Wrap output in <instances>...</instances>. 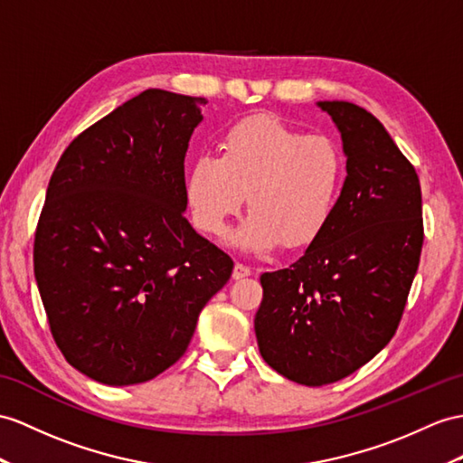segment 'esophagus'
Instances as JSON below:
<instances>
[{
    "label": "esophagus",
    "instance_id": "1",
    "mask_svg": "<svg viewBox=\"0 0 463 463\" xmlns=\"http://www.w3.org/2000/svg\"><path fill=\"white\" fill-rule=\"evenodd\" d=\"M251 275V269L247 267V265H243V263H235V267H233V279L235 280H240V279H245V277H250Z\"/></svg>",
    "mask_w": 463,
    "mask_h": 463
}]
</instances>
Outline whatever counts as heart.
I'll list each match as a JSON object with an SVG mask.
<instances>
[{"label":"heart","instance_id":"b5f03b06","mask_svg":"<svg viewBox=\"0 0 463 463\" xmlns=\"http://www.w3.org/2000/svg\"><path fill=\"white\" fill-rule=\"evenodd\" d=\"M345 184V155L328 135H304L273 116L245 118L223 133L220 159L200 156L186 200L202 232L222 235L247 196L250 218L232 241L265 253L300 250L330 223Z\"/></svg>","mask_w":463,"mask_h":463}]
</instances>
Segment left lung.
Listing matches in <instances>:
<instances>
[{
    "mask_svg": "<svg viewBox=\"0 0 463 463\" xmlns=\"http://www.w3.org/2000/svg\"><path fill=\"white\" fill-rule=\"evenodd\" d=\"M318 106L342 133L345 184L298 261L261 275L255 314L265 362L307 387L352 375L391 342L424 241L419 175L383 123L349 101Z\"/></svg>",
    "mask_w": 463,
    "mask_h": 463,
    "instance_id": "8db88e82",
    "label": "left lung"
}]
</instances>
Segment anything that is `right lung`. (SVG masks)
Masks as SVG:
<instances>
[{"label":"right lung","mask_w":463,"mask_h":463,"mask_svg":"<svg viewBox=\"0 0 463 463\" xmlns=\"http://www.w3.org/2000/svg\"><path fill=\"white\" fill-rule=\"evenodd\" d=\"M204 98L145 90L66 146L33 265L64 359L104 385L175 365L233 261L184 218V156Z\"/></svg>","instance_id":"add662e5"}]
</instances>
